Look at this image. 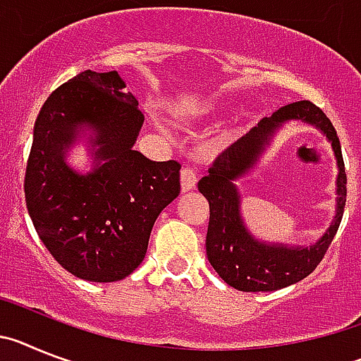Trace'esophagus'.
<instances>
[{
  "instance_id": "1",
  "label": "esophagus",
  "mask_w": 361,
  "mask_h": 361,
  "mask_svg": "<svg viewBox=\"0 0 361 361\" xmlns=\"http://www.w3.org/2000/svg\"><path fill=\"white\" fill-rule=\"evenodd\" d=\"M196 183H198L196 172H194L190 167L181 169V176H180L181 192H189V190H194L196 189Z\"/></svg>"
}]
</instances>
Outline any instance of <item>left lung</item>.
<instances>
[{
	"instance_id": "left-lung-1",
	"label": "left lung",
	"mask_w": 361,
	"mask_h": 361,
	"mask_svg": "<svg viewBox=\"0 0 361 361\" xmlns=\"http://www.w3.org/2000/svg\"><path fill=\"white\" fill-rule=\"evenodd\" d=\"M289 121H302L318 128L331 143L338 165L335 218L324 236L312 246L258 240L240 216V195L235 183L254 170L275 134ZM198 189L209 202L211 212L205 241L207 258L225 283L243 293H267L298 283L318 267L338 233L345 209L347 176L336 130L314 103L296 102L281 106L218 156L209 174L200 180Z\"/></svg>"
}]
</instances>
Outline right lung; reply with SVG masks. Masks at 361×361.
Returning <instances> with one entry per match:
<instances>
[{
  "instance_id": "obj_1",
  "label": "right lung",
  "mask_w": 361,
  "mask_h": 361,
  "mask_svg": "<svg viewBox=\"0 0 361 361\" xmlns=\"http://www.w3.org/2000/svg\"><path fill=\"white\" fill-rule=\"evenodd\" d=\"M116 71H85L56 89L34 125L25 200L37 236L71 274L120 281L137 269L156 218L180 194L174 159L152 161L134 150L143 114ZM85 141L93 165H68Z\"/></svg>"
}]
</instances>
